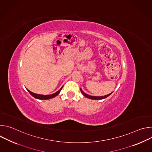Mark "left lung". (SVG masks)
Masks as SVG:
<instances>
[{
	"instance_id": "8db88e82",
	"label": "left lung",
	"mask_w": 152,
	"mask_h": 152,
	"mask_svg": "<svg viewBox=\"0 0 152 152\" xmlns=\"http://www.w3.org/2000/svg\"><path fill=\"white\" fill-rule=\"evenodd\" d=\"M80 91H81V93H82V94L86 97H87L88 99H93V100H102V99H105L106 97H107L108 96H110L113 93H111L110 94H108L107 95H105V96H90V95H88V94H86V93H85L82 90V89L80 88Z\"/></svg>"
}]
</instances>
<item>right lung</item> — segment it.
Listing matches in <instances>:
<instances>
[{
	"mask_svg": "<svg viewBox=\"0 0 152 152\" xmlns=\"http://www.w3.org/2000/svg\"><path fill=\"white\" fill-rule=\"evenodd\" d=\"M62 87H63V86H62V87H61L57 92L55 93L54 94H50V95H41V94H36V93H34L31 92V91H29V90H28L27 88H26V90H27L28 91V92L31 94V95L32 96H33L34 98H35V99H39V100H48V99H50L53 98V97H56V96H58V95L59 94V93H60L61 90H62Z\"/></svg>",
	"mask_w": 152,
	"mask_h": 152,
	"instance_id": "1",
	"label": "right lung"
}]
</instances>
